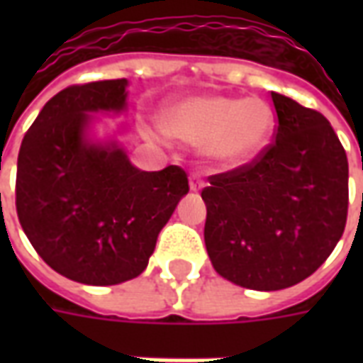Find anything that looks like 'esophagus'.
Wrapping results in <instances>:
<instances>
[{"mask_svg": "<svg viewBox=\"0 0 363 363\" xmlns=\"http://www.w3.org/2000/svg\"><path fill=\"white\" fill-rule=\"evenodd\" d=\"M206 186V182L202 181V177L198 173L190 174V190L192 192H198V190H202Z\"/></svg>", "mask_w": 363, "mask_h": 363, "instance_id": "esophagus-1", "label": "esophagus"}]
</instances>
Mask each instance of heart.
<instances>
[{
    "label": "heart",
    "instance_id": "1",
    "mask_svg": "<svg viewBox=\"0 0 363 363\" xmlns=\"http://www.w3.org/2000/svg\"><path fill=\"white\" fill-rule=\"evenodd\" d=\"M161 126L182 142L202 145L221 165H243L264 150L274 132V111L260 99L194 95L169 104Z\"/></svg>",
    "mask_w": 363,
    "mask_h": 363
}]
</instances>
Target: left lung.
Instances as JSON below:
<instances>
[{"mask_svg": "<svg viewBox=\"0 0 363 363\" xmlns=\"http://www.w3.org/2000/svg\"><path fill=\"white\" fill-rule=\"evenodd\" d=\"M272 103L276 142L202 190L216 272L259 291L311 276L340 241L348 213V159L328 120L280 93Z\"/></svg>", "mask_w": 363, "mask_h": 363, "instance_id": "1", "label": "left lung"}]
</instances>
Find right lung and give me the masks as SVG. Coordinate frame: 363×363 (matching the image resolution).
<instances>
[{"label":"right lung","instance_id":"add662e5","mask_svg":"<svg viewBox=\"0 0 363 363\" xmlns=\"http://www.w3.org/2000/svg\"><path fill=\"white\" fill-rule=\"evenodd\" d=\"M128 79L72 85L44 104L23 138L15 206L35 251L56 272L114 286L145 270L186 192L181 167L140 171L116 140L89 135L96 112L126 108Z\"/></svg>","mask_w":363,"mask_h":363}]
</instances>
